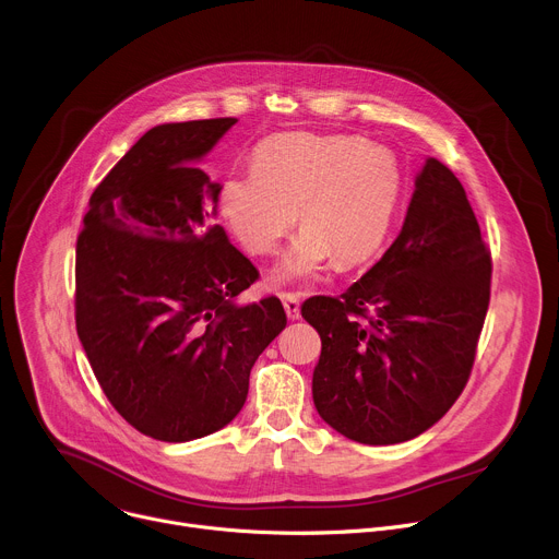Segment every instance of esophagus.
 Listing matches in <instances>:
<instances>
[{
  "mask_svg": "<svg viewBox=\"0 0 559 559\" xmlns=\"http://www.w3.org/2000/svg\"><path fill=\"white\" fill-rule=\"evenodd\" d=\"M281 300H283V307L287 311V318H292V321H296V318H300V296L298 294H281Z\"/></svg>",
  "mask_w": 559,
  "mask_h": 559,
  "instance_id": "obj_1",
  "label": "esophagus"
}]
</instances>
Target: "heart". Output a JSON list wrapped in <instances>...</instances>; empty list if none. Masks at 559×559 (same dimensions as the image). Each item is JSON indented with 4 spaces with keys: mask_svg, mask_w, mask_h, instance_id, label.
Returning a JSON list of instances; mask_svg holds the SVG:
<instances>
[{
    "mask_svg": "<svg viewBox=\"0 0 559 559\" xmlns=\"http://www.w3.org/2000/svg\"><path fill=\"white\" fill-rule=\"evenodd\" d=\"M254 168L221 181L218 210L250 254H272L294 227L302 231L274 272L278 283L373 259L401 212L405 181L395 156L362 136L276 134L254 150Z\"/></svg>",
    "mask_w": 559,
    "mask_h": 559,
    "instance_id": "b5f03b06",
    "label": "heart"
}]
</instances>
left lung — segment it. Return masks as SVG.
Instances as JSON below:
<instances>
[{
    "label": "left lung",
    "mask_w": 559,
    "mask_h": 559,
    "mask_svg": "<svg viewBox=\"0 0 559 559\" xmlns=\"http://www.w3.org/2000/svg\"><path fill=\"white\" fill-rule=\"evenodd\" d=\"M491 296V252L455 175L427 158L391 248L345 294L311 296L302 318L321 334L311 393L349 440L397 444L457 401Z\"/></svg>",
    "instance_id": "obj_1"
}]
</instances>
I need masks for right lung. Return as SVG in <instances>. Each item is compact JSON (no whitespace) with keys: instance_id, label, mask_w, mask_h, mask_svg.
I'll return each instance as SVG.
<instances>
[{"instance_id":"1","label":"right lung","mask_w":559,"mask_h":559,"mask_svg":"<svg viewBox=\"0 0 559 559\" xmlns=\"http://www.w3.org/2000/svg\"><path fill=\"white\" fill-rule=\"evenodd\" d=\"M234 123L147 130L93 192L76 238L79 341L110 405L154 440L231 423L257 358L287 325L276 296L234 302L259 270L216 225L221 186L194 168Z\"/></svg>"}]
</instances>
